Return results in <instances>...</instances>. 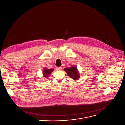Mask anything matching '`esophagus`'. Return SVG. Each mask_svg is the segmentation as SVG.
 I'll use <instances>...</instances> for the list:
<instances>
[{
  "label": "esophagus",
  "mask_w": 125,
  "mask_h": 125,
  "mask_svg": "<svg viewBox=\"0 0 125 125\" xmlns=\"http://www.w3.org/2000/svg\"><path fill=\"white\" fill-rule=\"evenodd\" d=\"M62 69V67H57V69H58V70H61Z\"/></svg>",
  "instance_id": "esophagus-1"
}]
</instances>
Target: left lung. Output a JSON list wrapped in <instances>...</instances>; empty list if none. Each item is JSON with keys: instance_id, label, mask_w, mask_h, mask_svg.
I'll return each instance as SVG.
<instances>
[{"instance_id": "8db88e82", "label": "left lung", "mask_w": 125, "mask_h": 125, "mask_svg": "<svg viewBox=\"0 0 125 125\" xmlns=\"http://www.w3.org/2000/svg\"><path fill=\"white\" fill-rule=\"evenodd\" d=\"M64 70L67 73L68 76L73 80H76L79 78V73L75 66H73L70 67H66L64 69Z\"/></svg>"}]
</instances>
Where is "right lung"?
I'll use <instances>...</instances> for the list:
<instances>
[{
	"instance_id": "obj_1",
	"label": "right lung",
	"mask_w": 125,
	"mask_h": 125,
	"mask_svg": "<svg viewBox=\"0 0 125 125\" xmlns=\"http://www.w3.org/2000/svg\"><path fill=\"white\" fill-rule=\"evenodd\" d=\"M54 69H48L46 68H44L43 71V75L44 77L47 78L48 77V75H50L52 71H53Z\"/></svg>"
}]
</instances>
